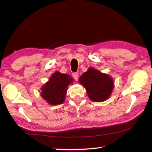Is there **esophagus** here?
Masks as SVG:
<instances>
[{"mask_svg": "<svg viewBox=\"0 0 152 152\" xmlns=\"http://www.w3.org/2000/svg\"><path fill=\"white\" fill-rule=\"evenodd\" d=\"M72 75L73 77V78L75 79V81H77V80H78V77H79L78 73H73Z\"/></svg>", "mask_w": 152, "mask_h": 152, "instance_id": "1", "label": "esophagus"}]
</instances>
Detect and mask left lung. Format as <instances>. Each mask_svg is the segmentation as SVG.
Segmentation results:
<instances>
[{"label":"left lung","mask_w":152,"mask_h":152,"mask_svg":"<svg viewBox=\"0 0 152 152\" xmlns=\"http://www.w3.org/2000/svg\"><path fill=\"white\" fill-rule=\"evenodd\" d=\"M79 81L86 88L89 99L94 102L107 101L114 88L113 78L93 67L83 73Z\"/></svg>","instance_id":"1"}]
</instances>
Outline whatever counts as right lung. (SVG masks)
<instances>
[{"mask_svg":"<svg viewBox=\"0 0 152 152\" xmlns=\"http://www.w3.org/2000/svg\"><path fill=\"white\" fill-rule=\"evenodd\" d=\"M73 80L70 75L56 71L42 86L41 96L51 105L62 104L65 101L68 86L72 83Z\"/></svg>","mask_w":152,"mask_h":152,"instance_id":"obj_1","label":"right lung"}]
</instances>
